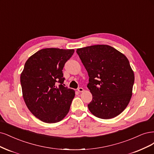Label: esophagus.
I'll return each mask as SVG.
<instances>
[{
    "label": "esophagus",
    "mask_w": 154,
    "mask_h": 154,
    "mask_svg": "<svg viewBox=\"0 0 154 154\" xmlns=\"http://www.w3.org/2000/svg\"><path fill=\"white\" fill-rule=\"evenodd\" d=\"M77 90L79 92H82V91H84V89L82 88H79L77 89Z\"/></svg>",
    "instance_id": "34e87169"
}]
</instances>
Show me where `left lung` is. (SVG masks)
<instances>
[{"label":"left lung","mask_w":154,"mask_h":154,"mask_svg":"<svg viewBox=\"0 0 154 154\" xmlns=\"http://www.w3.org/2000/svg\"><path fill=\"white\" fill-rule=\"evenodd\" d=\"M88 72L92 94L88 109L94 116L111 119L122 113L132 95L134 74L127 57L107 45L77 49Z\"/></svg>","instance_id":"obj_1"}]
</instances>
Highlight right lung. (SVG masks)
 Here are the masks:
<instances>
[{"instance_id": "1", "label": "right lung", "mask_w": 154, "mask_h": 154, "mask_svg": "<svg viewBox=\"0 0 154 154\" xmlns=\"http://www.w3.org/2000/svg\"><path fill=\"white\" fill-rule=\"evenodd\" d=\"M73 52V49L44 48L25 63L20 75L23 100L32 115L43 122H60L70 110L75 91L63 85V69Z\"/></svg>"}]
</instances>
